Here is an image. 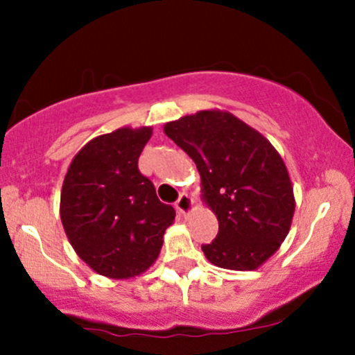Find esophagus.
<instances>
[{
	"label": "esophagus",
	"instance_id": "1",
	"mask_svg": "<svg viewBox=\"0 0 355 355\" xmlns=\"http://www.w3.org/2000/svg\"><path fill=\"white\" fill-rule=\"evenodd\" d=\"M175 207H177L178 214L187 215L195 209V203H193V200H191V197L189 193H180V197H178V200H177V203H175Z\"/></svg>",
	"mask_w": 355,
	"mask_h": 355
}]
</instances>
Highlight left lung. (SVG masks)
Here are the masks:
<instances>
[{"mask_svg": "<svg viewBox=\"0 0 355 355\" xmlns=\"http://www.w3.org/2000/svg\"><path fill=\"white\" fill-rule=\"evenodd\" d=\"M165 135L197 165L203 200L217 215L218 234L203 254L214 266L255 270L291 230L295 200L282 157L237 116L203 110L164 126Z\"/></svg>", "mask_w": 355, "mask_h": 355, "instance_id": "8db88e82", "label": "left lung"}]
</instances>
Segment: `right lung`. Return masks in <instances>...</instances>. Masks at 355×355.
<instances>
[{
    "label": "right lung",
    "mask_w": 355,
    "mask_h": 355,
    "mask_svg": "<svg viewBox=\"0 0 355 355\" xmlns=\"http://www.w3.org/2000/svg\"><path fill=\"white\" fill-rule=\"evenodd\" d=\"M150 126L118 128L88 141L63 180L60 217L71 247L110 279L140 275L157 260L175 210L158 200L138 158Z\"/></svg>",
    "instance_id": "add662e5"
}]
</instances>
